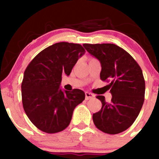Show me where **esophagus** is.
<instances>
[{
	"instance_id": "1",
	"label": "esophagus",
	"mask_w": 159,
	"mask_h": 159,
	"mask_svg": "<svg viewBox=\"0 0 159 159\" xmlns=\"http://www.w3.org/2000/svg\"><path fill=\"white\" fill-rule=\"evenodd\" d=\"M93 97H94V95L93 93H89V92L85 93V99L86 100L91 99V98H93Z\"/></svg>"
}]
</instances>
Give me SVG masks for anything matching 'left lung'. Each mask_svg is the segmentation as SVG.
I'll return each instance as SVG.
<instances>
[{
    "mask_svg": "<svg viewBox=\"0 0 159 159\" xmlns=\"http://www.w3.org/2000/svg\"><path fill=\"white\" fill-rule=\"evenodd\" d=\"M86 50L101 63L100 78L110 81L111 102L97 96L101 110L93 114L97 129L110 134L123 132L138 117L144 102L145 81L138 63L124 49L114 44H84Z\"/></svg>",
    "mask_w": 159,
    "mask_h": 159,
    "instance_id": "8db88e82",
    "label": "left lung"
}]
</instances>
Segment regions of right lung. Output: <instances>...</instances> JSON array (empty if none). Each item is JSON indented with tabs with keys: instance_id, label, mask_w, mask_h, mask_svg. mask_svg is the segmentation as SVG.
<instances>
[{
	"instance_id": "1",
	"label": "right lung",
	"mask_w": 159,
	"mask_h": 159,
	"mask_svg": "<svg viewBox=\"0 0 159 159\" xmlns=\"http://www.w3.org/2000/svg\"><path fill=\"white\" fill-rule=\"evenodd\" d=\"M85 50L80 44L62 42L48 46L29 63L21 83L24 110L39 130L57 133L70 123L74 109L85 98L79 89L62 90V74L69 75Z\"/></svg>"
}]
</instances>
